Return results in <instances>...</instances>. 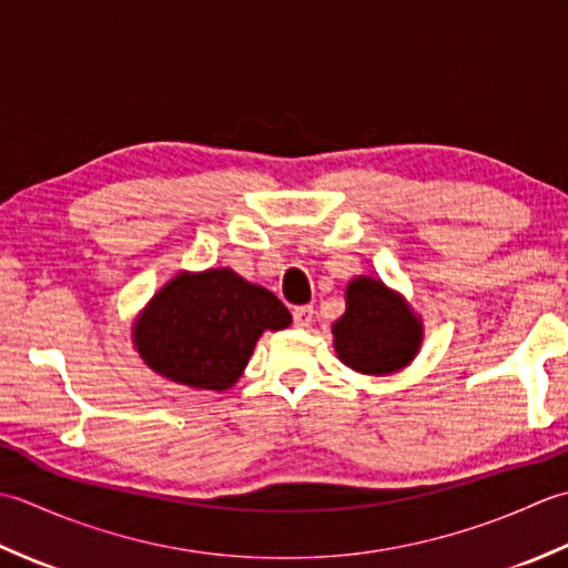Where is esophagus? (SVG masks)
Instances as JSON below:
<instances>
[{
	"label": "esophagus",
	"mask_w": 568,
	"mask_h": 568,
	"mask_svg": "<svg viewBox=\"0 0 568 568\" xmlns=\"http://www.w3.org/2000/svg\"><path fill=\"white\" fill-rule=\"evenodd\" d=\"M314 323V306H296L294 308V326L308 328Z\"/></svg>",
	"instance_id": "34e87169"
}]
</instances>
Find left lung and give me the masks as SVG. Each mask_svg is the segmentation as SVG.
I'll list each match as a JSON object with an SVG mask.
<instances>
[{"mask_svg": "<svg viewBox=\"0 0 568 568\" xmlns=\"http://www.w3.org/2000/svg\"><path fill=\"white\" fill-rule=\"evenodd\" d=\"M331 333L343 365L385 377L412 365L422 351L424 323L399 292L361 274L345 286V314L333 323Z\"/></svg>", "mask_w": 568, "mask_h": 568, "instance_id": "left-lung-1", "label": "left lung"}]
</instances>
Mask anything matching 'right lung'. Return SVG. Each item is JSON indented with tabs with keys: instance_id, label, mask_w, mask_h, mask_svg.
<instances>
[{
	"instance_id": "1",
	"label": "right lung",
	"mask_w": 568,
	"mask_h": 568,
	"mask_svg": "<svg viewBox=\"0 0 568 568\" xmlns=\"http://www.w3.org/2000/svg\"><path fill=\"white\" fill-rule=\"evenodd\" d=\"M292 326L270 288L230 270L179 272L132 323L134 351L152 373L193 389L225 392L245 373L264 331Z\"/></svg>"
}]
</instances>
